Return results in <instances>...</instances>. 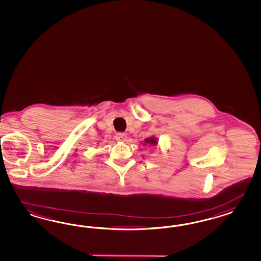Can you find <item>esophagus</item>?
Returning <instances> with one entry per match:
<instances>
[{"label":"esophagus","instance_id":"esophagus-1","mask_svg":"<svg viewBox=\"0 0 261 261\" xmlns=\"http://www.w3.org/2000/svg\"><path fill=\"white\" fill-rule=\"evenodd\" d=\"M117 141H121L124 142L126 140V135L125 133H117L116 134Z\"/></svg>","mask_w":261,"mask_h":261}]
</instances>
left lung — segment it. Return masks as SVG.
Instances as JSON below:
<instances>
[{"mask_svg":"<svg viewBox=\"0 0 261 261\" xmlns=\"http://www.w3.org/2000/svg\"><path fill=\"white\" fill-rule=\"evenodd\" d=\"M145 143H146V145L147 144H152V145H156V140H155V138H154V137H151V138H146L145 139Z\"/></svg>","mask_w":261,"mask_h":261,"instance_id":"8db88e82","label":"left lung"}]
</instances>
